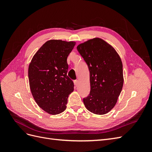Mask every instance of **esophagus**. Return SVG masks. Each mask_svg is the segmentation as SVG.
<instances>
[{"label":"esophagus","instance_id":"obj_1","mask_svg":"<svg viewBox=\"0 0 152 152\" xmlns=\"http://www.w3.org/2000/svg\"><path fill=\"white\" fill-rule=\"evenodd\" d=\"M74 82H75V86H78V84H79V80H74Z\"/></svg>","mask_w":152,"mask_h":152}]
</instances>
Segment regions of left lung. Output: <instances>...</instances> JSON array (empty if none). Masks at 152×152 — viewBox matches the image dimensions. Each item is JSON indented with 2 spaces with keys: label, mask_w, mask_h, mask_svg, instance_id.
<instances>
[{
  "label": "left lung",
  "mask_w": 152,
  "mask_h": 152,
  "mask_svg": "<svg viewBox=\"0 0 152 152\" xmlns=\"http://www.w3.org/2000/svg\"><path fill=\"white\" fill-rule=\"evenodd\" d=\"M90 73V94L83 99L86 108L97 115L108 113L116 104L124 84L121 57L111 45L94 38L77 45Z\"/></svg>",
  "instance_id": "1"
}]
</instances>
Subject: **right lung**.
I'll return each instance as SVG.
<instances>
[{"mask_svg": "<svg viewBox=\"0 0 152 152\" xmlns=\"http://www.w3.org/2000/svg\"><path fill=\"white\" fill-rule=\"evenodd\" d=\"M75 44L49 40L37 51L29 65L31 94L39 107L49 114L65 111L68 96L73 91L74 84L67 76V58Z\"/></svg>", "mask_w": 152, "mask_h": 152, "instance_id": "obj_1", "label": "right lung"}]
</instances>
